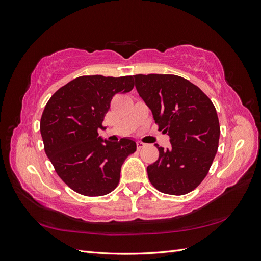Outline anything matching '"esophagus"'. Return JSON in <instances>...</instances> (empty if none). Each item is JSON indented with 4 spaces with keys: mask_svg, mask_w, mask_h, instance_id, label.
<instances>
[{
    "mask_svg": "<svg viewBox=\"0 0 261 261\" xmlns=\"http://www.w3.org/2000/svg\"><path fill=\"white\" fill-rule=\"evenodd\" d=\"M143 147H145V144L141 143V141H138V143H137V149L140 150Z\"/></svg>",
    "mask_w": 261,
    "mask_h": 261,
    "instance_id": "esophagus-1",
    "label": "esophagus"
}]
</instances>
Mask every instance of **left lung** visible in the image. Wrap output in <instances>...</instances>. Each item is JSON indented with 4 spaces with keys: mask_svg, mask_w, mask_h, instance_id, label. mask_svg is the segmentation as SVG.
I'll return each mask as SVG.
<instances>
[{
    "mask_svg": "<svg viewBox=\"0 0 261 261\" xmlns=\"http://www.w3.org/2000/svg\"><path fill=\"white\" fill-rule=\"evenodd\" d=\"M140 98L151 110L171 147L159 150L147 167L151 184L161 193L185 195L208 174L220 138L219 118L211 100L185 78L169 74L135 75Z\"/></svg>",
    "mask_w": 261,
    "mask_h": 261,
    "instance_id": "8db88e82",
    "label": "left lung"
}]
</instances>
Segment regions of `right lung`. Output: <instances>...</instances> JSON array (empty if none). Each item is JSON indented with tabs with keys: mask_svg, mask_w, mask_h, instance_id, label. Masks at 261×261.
<instances>
[{
	"mask_svg": "<svg viewBox=\"0 0 261 261\" xmlns=\"http://www.w3.org/2000/svg\"><path fill=\"white\" fill-rule=\"evenodd\" d=\"M134 88L133 76L77 77L46 103L40 133L44 151L64 183L84 196L111 193L120 180L125 159L136 151L135 140L109 141L99 136L116 93Z\"/></svg>",
	"mask_w": 261,
	"mask_h": 261,
	"instance_id": "obj_1",
	"label": "right lung"
}]
</instances>
